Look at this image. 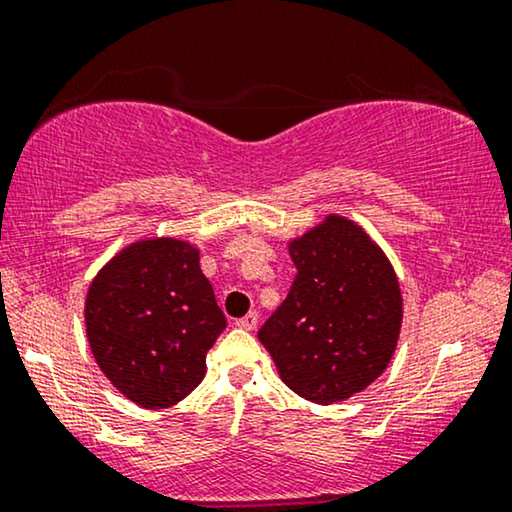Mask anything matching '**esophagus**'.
Returning <instances> with one entry per match:
<instances>
[{
  "label": "esophagus",
  "mask_w": 512,
  "mask_h": 512,
  "mask_svg": "<svg viewBox=\"0 0 512 512\" xmlns=\"http://www.w3.org/2000/svg\"><path fill=\"white\" fill-rule=\"evenodd\" d=\"M256 324H258V312H249V314H244V317L235 319V326L244 328V331H254Z\"/></svg>",
  "instance_id": "esophagus-1"
}]
</instances>
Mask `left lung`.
<instances>
[{"instance_id":"left-lung-1","label":"left lung","mask_w":512,"mask_h":512,"mask_svg":"<svg viewBox=\"0 0 512 512\" xmlns=\"http://www.w3.org/2000/svg\"><path fill=\"white\" fill-rule=\"evenodd\" d=\"M296 277L258 331L286 387L328 405L384 373L403 303L387 256L352 221L328 216L291 242Z\"/></svg>"}]
</instances>
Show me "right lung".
<instances>
[{
  "label": "right lung",
  "instance_id": "add662e5",
  "mask_svg": "<svg viewBox=\"0 0 512 512\" xmlns=\"http://www.w3.org/2000/svg\"><path fill=\"white\" fill-rule=\"evenodd\" d=\"M223 328L226 314L186 242L132 244L90 284L86 331L97 366L142 408L191 394Z\"/></svg>",
  "mask_w": 512,
  "mask_h": 512
}]
</instances>
